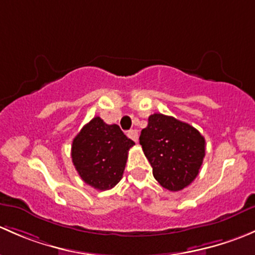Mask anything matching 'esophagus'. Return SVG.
<instances>
[{"label":"esophagus","instance_id":"obj_1","mask_svg":"<svg viewBox=\"0 0 255 255\" xmlns=\"http://www.w3.org/2000/svg\"><path fill=\"white\" fill-rule=\"evenodd\" d=\"M128 136L131 138V140H133V141H135V142H137V140H138L137 130H130L128 132Z\"/></svg>","mask_w":255,"mask_h":255}]
</instances>
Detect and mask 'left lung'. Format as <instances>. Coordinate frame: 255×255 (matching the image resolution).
I'll return each instance as SVG.
<instances>
[{
    "instance_id": "left-lung-1",
    "label": "left lung",
    "mask_w": 255,
    "mask_h": 255,
    "mask_svg": "<svg viewBox=\"0 0 255 255\" xmlns=\"http://www.w3.org/2000/svg\"><path fill=\"white\" fill-rule=\"evenodd\" d=\"M140 145L153 177L170 191L190 184L205 157V138L195 128L157 113L149 115L147 128L141 131Z\"/></svg>"
}]
</instances>
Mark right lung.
Listing matches in <instances>:
<instances>
[{
    "mask_svg": "<svg viewBox=\"0 0 255 255\" xmlns=\"http://www.w3.org/2000/svg\"><path fill=\"white\" fill-rule=\"evenodd\" d=\"M133 145L117 124L108 125L96 117L73 138L71 157L86 184L108 190L123 178L128 149Z\"/></svg>",
    "mask_w": 255,
    "mask_h": 255,
    "instance_id": "right-lung-1",
    "label": "right lung"
}]
</instances>
